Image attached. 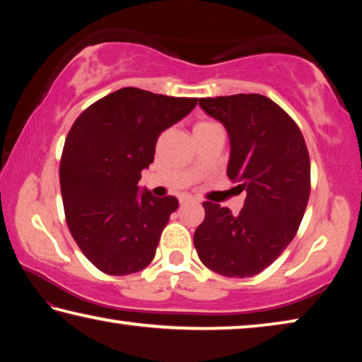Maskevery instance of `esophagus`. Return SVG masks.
I'll return each mask as SVG.
<instances>
[{"mask_svg": "<svg viewBox=\"0 0 362 362\" xmlns=\"http://www.w3.org/2000/svg\"><path fill=\"white\" fill-rule=\"evenodd\" d=\"M192 201H194V198L193 196H182L180 198V204H185V203H192Z\"/></svg>", "mask_w": 362, "mask_h": 362, "instance_id": "obj_1", "label": "esophagus"}]
</instances>
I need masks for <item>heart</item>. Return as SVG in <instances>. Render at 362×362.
I'll return each instance as SVG.
<instances>
[{
	"instance_id": "b5f03b06",
	"label": "heart",
	"mask_w": 362,
	"mask_h": 362,
	"mask_svg": "<svg viewBox=\"0 0 362 362\" xmlns=\"http://www.w3.org/2000/svg\"><path fill=\"white\" fill-rule=\"evenodd\" d=\"M214 122H211V121H199V122H196L194 124V127H193V131L194 129H201V127H207V126H212Z\"/></svg>"
}]
</instances>
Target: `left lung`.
<instances>
[{
  "label": "left lung",
  "instance_id": "left-lung-1",
  "mask_svg": "<svg viewBox=\"0 0 362 362\" xmlns=\"http://www.w3.org/2000/svg\"><path fill=\"white\" fill-rule=\"evenodd\" d=\"M230 137L226 175L246 192L238 216L204 201L194 231L199 260L222 276L249 278L278 259L296 236L310 198V156L289 115L260 94L199 99Z\"/></svg>",
  "mask_w": 362,
  "mask_h": 362
}]
</instances>
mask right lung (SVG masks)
<instances>
[{"mask_svg":"<svg viewBox=\"0 0 362 362\" xmlns=\"http://www.w3.org/2000/svg\"><path fill=\"white\" fill-rule=\"evenodd\" d=\"M198 99L122 88L78 116L60 159L65 218L81 252L113 276L150 265L179 201L140 192L159 134L192 112Z\"/></svg>","mask_w":362,"mask_h":362,"instance_id":"obj_1","label":"right lung"}]
</instances>
